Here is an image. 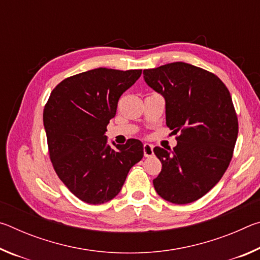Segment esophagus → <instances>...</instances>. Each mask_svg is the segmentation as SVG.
I'll return each instance as SVG.
<instances>
[{"mask_svg":"<svg viewBox=\"0 0 260 260\" xmlns=\"http://www.w3.org/2000/svg\"><path fill=\"white\" fill-rule=\"evenodd\" d=\"M143 153L144 157H151L153 155V147L149 143L143 144Z\"/></svg>","mask_w":260,"mask_h":260,"instance_id":"esophagus-1","label":"esophagus"}]
</instances>
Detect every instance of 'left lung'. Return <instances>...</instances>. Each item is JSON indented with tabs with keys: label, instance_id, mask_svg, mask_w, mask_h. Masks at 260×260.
<instances>
[{
	"label": "left lung",
	"instance_id": "obj_1",
	"mask_svg": "<svg viewBox=\"0 0 260 260\" xmlns=\"http://www.w3.org/2000/svg\"><path fill=\"white\" fill-rule=\"evenodd\" d=\"M149 87L165 99L173 150L156 147L161 171L153 187L161 199L188 204L209 192L226 172L239 133L232 96L213 73L183 61L143 70Z\"/></svg>",
	"mask_w": 260,
	"mask_h": 260
}]
</instances>
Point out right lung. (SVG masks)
<instances>
[{
    "label": "right lung",
    "mask_w": 260,
    "mask_h": 260,
    "mask_svg": "<svg viewBox=\"0 0 260 260\" xmlns=\"http://www.w3.org/2000/svg\"><path fill=\"white\" fill-rule=\"evenodd\" d=\"M142 70L99 68L64 79L43 110L48 148L57 175L73 195L103 204L121 190L132 166L143 157V144H108L105 135L122 93Z\"/></svg>",
    "instance_id": "add662e5"
}]
</instances>
